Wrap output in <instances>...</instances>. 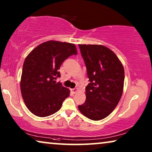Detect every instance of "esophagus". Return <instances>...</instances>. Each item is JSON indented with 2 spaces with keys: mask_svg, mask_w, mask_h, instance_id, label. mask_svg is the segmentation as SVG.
<instances>
[{
  "mask_svg": "<svg viewBox=\"0 0 152 152\" xmlns=\"http://www.w3.org/2000/svg\"><path fill=\"white\" fill-rule=\"evenodd\" d=\"M77 91H78V88H77L71 89V92L73 93V94H75V93H76L77 92Z\"/></svg>",
  "mask_w": 152,
  "mask_h": 152,
  "instance_id": "obj_1",
  "label": "esophagus"
}]
</instances>
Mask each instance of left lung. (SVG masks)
Masks as SVG:
<instances>
[{
    "instance_id": "left-lung-1",
    "label": "left lung",
    "mask_w": 152,
    "mask_h": 152,
    "mask_svg": "<svg viewBox=\"0 0 152 152\" xmlns=\"http://www.w3.org/2000/svg\"><path fill=\"white\" fill-rule=\"evenodd\" d=\"M90 83L86 101L80 111L92 120H102L112 113L121 98L124 70L111 50L102 45L79 44Z\"/></svg>"
}]
</instances>
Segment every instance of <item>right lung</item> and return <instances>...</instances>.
<instances>
[{"label": "right lung", "mask_w": 152, "mask_h": 152, "mask_svg": "<svg viewBox=\"0 0 152 152\" xmlns=\"http://www.w3.org/2000/svg\"><path fill=\"white\" fill-rule=\"evenodd\" d=\"M73 43L48 41L39 44L25 59L20 78V92L26 107L39 117H46L61 109L70 90L56 80L65 59L77 55Z\"/></svg>", "instance_id": "1"}]
</instances>
